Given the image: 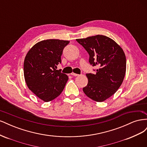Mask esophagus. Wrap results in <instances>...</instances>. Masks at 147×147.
Segmentation results:
<instances>
[{
    "mask_svg": "<svg viewBox=\"0 0 147 147\" xmlns=\"http://www.w3.org/2000/svg\"><path fill=\"white\" fill-rule=\"evenodd\" d=\"M71 75H72V76H75V77H76V76H78V74H75V73H74V72H72V73H71Z\"/></svg>",
    "mask_w": 147,
    "mask_h": 147,
    "instance_id": "obj_1",
    "label": "esophagus"
}]
</instances>
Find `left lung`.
Masks as SVG:
<instances>
[{"label": "left lung", "mask_w": 147, "mask_h": 147, "mask_svg": "<svg viewBox=\"0 0 147 147\" xmlns=\"http://www.w3.org/2000/svg\"><path fill=\"white\" fill-rule=\"evenodd\" d=\"M76 40L90 55L89 62L97 66L96 73L86 74L88 84L83 91L96 102H103L114 94L122 84L126 70L123 49L113 40L102 35Z\"/></svg>", "instance_id": "8db88e82"}]
</instances>
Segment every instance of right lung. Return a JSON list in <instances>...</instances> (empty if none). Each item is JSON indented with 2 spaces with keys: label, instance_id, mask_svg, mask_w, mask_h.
Returning a JSON list of instances; mask_svg holds the SVG:
<instances>
[{
  "label": "right lung",
  "instance_id": "1",
  "mask_svg": "<svg viewBox=\"0 0 147 147\" xmlns=\"http://www.w3.org/2000/svg\"><path fill=\"white\" fill-rule=\"evenodd\" d=\"M67 40L48 39L37 43L26 55L24 62V76L29 90L44 102L59 96L69 77L57 65Z\"/></svg>",
  "mask_w": 147,
  "mask_h": 147
}]
</instances>
